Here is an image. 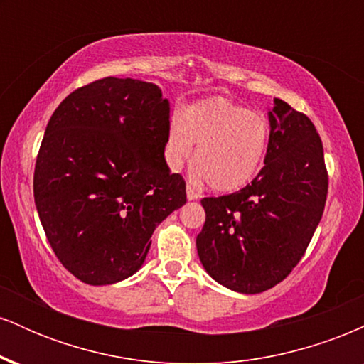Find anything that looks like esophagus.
Returning a JSON list of instances; mask_svg holds the SVG:
<instances>
[{
	"label": "esophagus",
	"instance_id": "34e87169",
	"mask_svg": "<svg viewBox=\"0 0 364 364\" xmlns=\"http://www.w3.org/2000/svg\"><path fill=\"white\" fill-rule=\"evenodd\" d=\"M186 198L191 202V200L198 198V193H196V191L191 186H186Z\"/></svg>",
	"mask_w": 364,
	"mask_h": 364
}]
</instances>
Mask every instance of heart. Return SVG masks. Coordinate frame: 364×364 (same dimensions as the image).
Listing matches in <instances>:
<instances>
[{"label": "heart", "mask_w": 364, "mask_h": 364, "mask_svg": "<svg viewBox=\"0 0 364 364\" xmlns=\"http://www.w3.org/2000/svg\"><path fill=\"white\" fill-rule=\"evenodd\" d=\"M270 124L265 116L223 95L191 102L168 127L164 159L179 171L193 154V178L207 179L219 193H232L253 181L265 161Z\"/></svg>", "instance_id": "heart-1"}]
</instances>
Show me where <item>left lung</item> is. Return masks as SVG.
<instances>
[{"instance_id":"1","label":"left lung","mask_w":364,"mask_h":364,"mask_svg":"<svg viewBox=\"0 0 364 364\" xmlns=\"http://www.w3.org/2000/svg\"><path fill=\"white\" fill-rule=\"evenodd\" d=\"M270 140L252 185L203 198L196 252L205 272L228 289L258 294L279 284L310 245L327 200L323 145L303 112L275 99Z\"/></svg>"}]
</instances>
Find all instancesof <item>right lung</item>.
<instances>
[{
	"mask_svg": "<svg viewBox=\"0 0 364 364\" xmlns=\"http://www.w3.org/2000/svg\"><path fill=\"white\" fill-rule=\"evenodd\" d=\"M169 101L156 83L107 77L53 112L36 162L34 200L68 272L107 286L139 272L152 232L186 203L164 159Z\"/></svg>",
	"mask_w": 364,
	"mask_h": 364,
	"instance_id": "1",
	"label": "right lung"
}]
</instances>
